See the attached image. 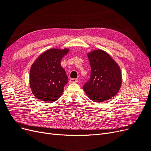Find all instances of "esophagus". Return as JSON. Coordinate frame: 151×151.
<instances>
[{
    "label": "esophagus",
    "instance_id": "34e87169",
    "mask_svg": "<svg viewBox=\"0 0 151 151\" xmlns=\"http://www.w3.org/2000/svg\"><path fill=\"white\" fill-rule=\"evenodd\" d=\"M77 83V79H70V81H69V83L70 84H72V83Z\"/></svg>",
    "mask_w": 151,
    "mask_h": 151
}]
</instances>
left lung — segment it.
<instances>
[{"label":"left lung","mask_w":151,"mask_h":151,"mask_svg":"<svg viewBox=\"0 0 151 151\" xmlns=\"http://www.w3.org/2000/svg\"><path fill=\"white\" fill-rule=\"evenodd\" d=\"M91 77L83 89L88 98L100 103L111 99L119 91L122 83L120 66L104 50L98 49L88 53Z\"/></svg>","instance_id":"obj_1"}]
</instances>
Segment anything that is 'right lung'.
I'll use <instances>...</instances> for the list:
<instances>
[{
	"label": "right lung",
	"mask_w": 151,
	"mask_h": 151,
	"mask_svg": "<svg viewBox=\"0 0 151 151\" xmlns=\"http://www.w3.org/2000/svg\"><path fill=\"white\" fill-rule=\"evenodd\" d=\"M69 48H50L32 64L29 72L30 88L35 96L45 103H53L60 98L68 77L60 62Z\"/></svg>",
	"instance_id": "right-lung-1"
}]
</instances>
